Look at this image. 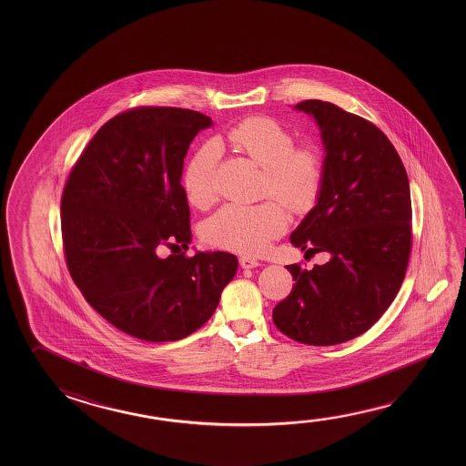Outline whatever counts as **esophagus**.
I'll use <instances>...</instances> for the list:
<instances>
[{
    "label": "esophagus",
    "instance_id": "esophagus-1",
    "mask_svg": "<svg viewBox=\"0 0 466 466\" xmlns=\"http://www.w3.org/2000/svg\"><path fill=\"white\" fill-rule=\"evenodd\" d=\"M240 267L244 269H253V268L259 267L258 259L252 258V257H242L240 258Z\"/></svg>",
    "mask_w": 466,
    "mask_h": 466
}]
</instances>
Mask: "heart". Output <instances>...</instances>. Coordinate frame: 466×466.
Returning <instances> with one entry per match:
<instances>
[{"label": "heart", "mask_w": 466, "mask_h": 466, "mask_svg": "<svg viewBox=\"0 0 466 466\" xmlns=\"http://www.w3.org/2000/svg\"><path fill=\"white\" fill-rule=\"evenodd\" d=\"M226 143L263 170L265 190L286 207L300 213L312 208L320 193L321 162L312 147H296L294 137L279 123L252 116L226 135ZM219 146H201L185 168L184 188L193 207L214 201V170ZM288 226L286 209L273 203L253 207L226 205L208 219L203 237L208 244L238 253H259Z\"/></svg>", "instance_id": "b5f03b06"}]
</instances>
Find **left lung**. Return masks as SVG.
I'll list each match as a JSON object with an SVG mask.
<instances>
[{
  "instance_id": "left-lung-1",
  "label": "left lung",
  "mask_w": 466,
  "mask_h": 466,
  "mask_svg": "<svg viewBox=\"0 0 466 466\" xmlns=\"http://www.w3.org/2000/svg\"><path fill=\"white\" fill-rule=\"evenodd\" d=\"M294 110L317 123L325 157L320 193L290 244L329 259L312 269L286 267L296 284L273 321L299 343L333 346L362 335L397 298L411 248L410 182L372 123L323 100Z\"/></svg>"
}]
</instances>
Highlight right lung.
Returning a JSON list of instances; mask_svg holds the SVG:
<instances>
[{
    "mask_svg": "<svg viewBox=\"0 0 466 466\" xmlns=\"http://www.w3.org/2000/svg\"><path fill=\"white\" fill-rule=\"evenodd\" d=\"M209 127V116L185 108L116 115L92 137L63 190L69 275L96 312L137 339L191 335L236 276L232 253L180 252L191 242L184 159ZM162 246L175 253L160 258Z\"/></svg>",
    "mask_w": 466,
    "mask_h": 466,
    "instance_id": "add662e5",
    "label": "right lung"
}]
</instances>
